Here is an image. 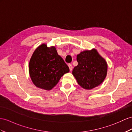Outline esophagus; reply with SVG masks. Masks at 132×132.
I'll list each match as a JSON object with an SVG mask.
<instances>
[{
  "instance_id": "34e87169",
  "label": "esophagus",
  "mask_w": 132,
  "mask_h": 132,
  "mask_svg": "<svg viewBox=\"0 0 132 132\" xmlns=\"http://www.w3.org/2000/svg\"><path fill=\"white\" fill-rule=\"evenodd\" d=\"M68 67H69V69H70V71H71V70H72V69H73V66H72V64H68Z\"/></svg>"
}]
</instances>
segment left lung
Returning a JSON list of instances; mask_svg holds the SVG:
<instances>
[{
  "label": "left lung",
  "mask_w": 132,
  "mask_h": 132,
  "mask_svg": "<svg viewBox=\"0 0 132 132\" xmlns=\"http://www.w3.org/2000/svg\"><path fill=\"white\" fill-rule=\"evenodd\" d=\"M78 65L72 74L82 88L91 89L99 86L106 78L108 65L95 49L85 50L77 56Z\"/></svg>",
  "instance_id": "left-lung-1"
}]
</instances>
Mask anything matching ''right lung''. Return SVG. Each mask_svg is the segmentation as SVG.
<instances>
[{
    "label": "right lung",
    "instance_id": "right-lung-1",
    "mask_svg": "<svg viewBox=\"0 0 132 132\" xmlns=\"http://www.w3.org/2000/svg\"><path fill=\"white\" fill-rule=\"evenodd\" d=\"M29 73L37 87L50 90L55 87L69 68L54 46L49 47L43 44L35 50L28 65Z\"/></svg>",
    "mask_w": 132,
    "mask_h": 132
}]
</instances>
